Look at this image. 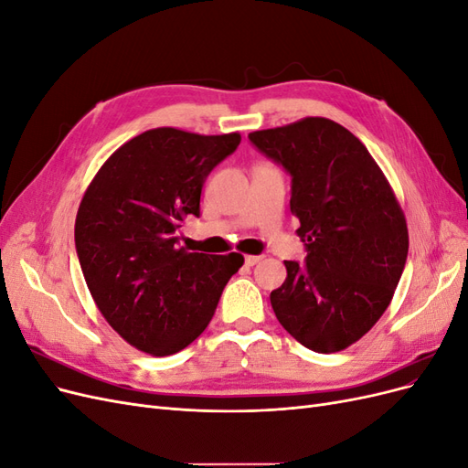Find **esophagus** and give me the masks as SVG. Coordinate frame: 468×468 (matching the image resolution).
Masks as SVG:
<instances>
[{
  "label": "esophagus",
  "instance_id": "1",
  "mask_svg": "<svg viewBox=\"0 0 468 468\" xmlns=\"http://www.w3.org/2000/svg\"><path fill=\"white\" fill-rule=\"evenodd\" d=\"M263 258L261 256H246V265L248 267H251V265H256V263H260Z\"/></svg>",
  "mask_w": 468,
  "mask_h": 468
}]
</instances>
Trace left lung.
<instances>
[{
	"mask_svg": "<svg viewBox=\"0 0 468 468\" xmlns=\"http://www.w3.org/2000/svg\"><path fill=\"white\" fill-rule=\"evenodd\" d=\"M292 177L291 212L306 263L285 261L271 292L279 324L316 353L342 351L388 308L408 256V226L388 179L342 124L306 117L250 133Z\"/></svg>",
	"mask_w": 468,
	"mask_h": 468,
	"instance_id": "8db88e82",
	"label": "left lung"
}]
</instances>
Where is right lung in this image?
<instances>
[{
	"label": "right lung",
	"mask_w": 468,
	"mask_h": 468,
	"mask_svg": "<svg viewBox=\"0 0 468 468\" xmlns=\"http://www.w3.org/2000/svg\"><path fill=\"white\" fill-rule=\"evenodd\" d=\"M242 136L160 126L112 152L91 179L76 217V250L88 289L126 344L174 356L208 325L244 256L179 248L181 222L199 217L212 167Z\"/></svg>",
	"instance_id": "add662e5"
}]
</instances>
